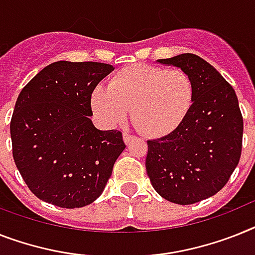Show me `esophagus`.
I'll return each mask as SVG.
<instances>
[{
  "instance_id": "obj_1",
  "label": "esophagus",
  "mask_w": 255,
  "mask_h": 255,
  "mask_svg": "<svg viewBox=\"0 0 255 255\" xmlns=\"http://www.w3.org/2000/svg\"><path fill=\"white\" fill-rule=\"evenodd\" d=\"M132 138H133V136H132V134H128L127 132H124L123 140H124V142H126V144H129V141H131Z\"/></svg>"
}]
</instances>
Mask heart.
Listing matches in <instances>:
<instances>
[{
	"mask_svg": "<svg viewBox=\"0 0 255 255\" xmlns=\"http://www.w3.org/2000/svg\"><path fill=\"white\" fill-rule=\"evenodd\" d=\"M194 81L181 68L128 66L98 85L91 96L93 111L106 126H115L132 110V122L145 136L159 138L181 127L193 108Z\"/></svg>",
	"mask_w": 255,
	"mask_h": 255,
	"instance_id": "obj_1",
	"label": "heart"
}]
</instances>
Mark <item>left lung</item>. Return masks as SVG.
I'll use <instances>...</instances> for the list:
<instances>
[{
	"mask_svg": "<svg viewBox=\"0 0 255 255\" xmlns=\"http://www.w3.org/2000/svg\"><path fill=\"white\" fill-rule=\"evenodd\" d=\"M158 62L192 76L194 102L179 129L147 141V176L164 200L196 204L218 193L239 164L244 132L239 100L232 85L198 55L184 53Z\"/></svg>",
	"mask_w": 255,
	"mask_h": 255,
	"instance_id": "1",
	"label": "left lung"
}]
</instances>
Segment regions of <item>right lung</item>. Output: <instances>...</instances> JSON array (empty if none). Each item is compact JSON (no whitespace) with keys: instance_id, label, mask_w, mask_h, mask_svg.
<instances>
[{"instance_id":"1","label":"right lung","mask_w":255,"mask_h":255,"mask_svg":"<svg viewBox=\"0 0 255 255\" xmlns=\"http://www.w3.org/2000/svg\"><path fill=\"white\" fill-rule=\"evenodd\" d=\"M113 70L100 62H54L18 96L10 122L12 157L40 200L75 209L104 192L126 144L121 131L93 126L91 96Z\"/></svg>"}]
</instances>
